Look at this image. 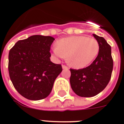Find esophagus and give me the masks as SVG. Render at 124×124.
<instances>
[{
    "instance_id": "34e87169",
    "label": "esophagus",
    "mask_w": 124,
    "mask_h": 124,
    "mask_svg": "<svg viewBox=\"0 0 124 124\" xmlns=\"http://www.w3.org/2000/svg\"><path fill=\"white\" fill-rule=\"evenodd\" d=\"M62 68L63 70H68V68L66 66H65V65H62Z\"/></svg>"
}]
</instances>
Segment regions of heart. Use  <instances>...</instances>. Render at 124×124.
Listing matches in <instances>:
<instances>
[{"label":"heart","instance_id":"b5f03b06","mask_svg":"<svg viewBox=\"0 0 124 124\" xmlns=\"http://www.w3.org/2000/svg\"><path fill=\"white\" fill-rule=\"evenodd\" d=\"M100 51V44L93 38L74 36L64 38L56 43L53 55L56 60L67 56L68 64L75 69L88 66L96 58Z\"/></svg>","mask_w":124,"mask_h":124}]
</instances>
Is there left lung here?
<instances>
[{
  "label": "left lung",
  "mask_w": 124,
  "mask_h": 124,
  "mask_svg": "<svg viewBox=\"0 0 124 124\" xmlns=\"http://www.w3.org/2000/svg\"><path fill=\"white\" fill-rule=\"evenodd\" d=\"M100 44V51L89 66L81 70L70 69L71 87L77 96L90 98L103 91L110 81L113 60L111 47L103 37L93 34Z\"/></svg>",
  "instance_id": "obj_1"
}]
</instances>
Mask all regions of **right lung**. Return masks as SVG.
Wrapping results in <instances>:
<instances>
[{"label": "right lung", "mask_w": 124, "mask_h": 124, "mask_svg": "<svg viewBox=\"0 0 124 124\" xmlns=\"http://www.w3.org/2000/svg\"><path fill=\"white\" fill-rule=\"evenodd\" d=\"M54 38L34 35L18 41L9 52L8 71L16 90L30 100L49 96L62 66L50 60V48Z\"/></svg>", "instance_id": "right-lung-1"}]
</instances>
